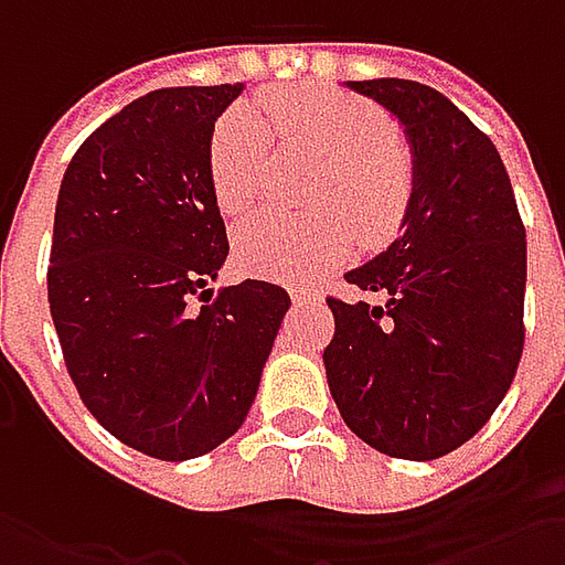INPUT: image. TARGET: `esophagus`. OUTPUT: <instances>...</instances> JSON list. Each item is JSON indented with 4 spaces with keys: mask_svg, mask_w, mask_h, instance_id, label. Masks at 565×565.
<instances>
[{
    "mask_svg": "<svg viewBox=\"0 0 565 565\" xmlns=\"http://www.w3.org/2000/svg\"><path fill=\"white\" fill-rule=\"evenodd\" d=\"M292 301H317V295L311 289H292Z\"/></svg>",
    "mask_w": 565,
    "mask_h": 565,
    "instance_id": "34e87169",
    "label": "esophagus"
}]
</instances>
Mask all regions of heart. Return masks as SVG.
Listing matches in <instances>:
<instances>
[{
    "label": "heart",
    "instance_id": "heart-1",
    "mask_svg": "<svg viewBox=\"0 0 565 565\" xmlns=\"http://www.w3.org/2000/svg\"><path fill=\"white\" fill-rule=\"evenodd\" d=\"M273 121L305 147L317 150L330 175L317 204L330 213L292 220L257 213L232 235L242 270L270 279H301L330 267L364 242H386L412 201L415 169L377 106L323 87H286L264 97ZM270 163V131L250 106L226 109L210 138L213 198L226 213H245L264 194Z\"/></svg>",
    "mask_w": 565,
    "mask_h": 565
}]
</instances>
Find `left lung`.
Returning <instances> with one entry per match:
<instances>
[{
    "instance_id": "8db88e82",
    "label": "left lung",
    "mask_w": 565,
    "mask_h": 565,
    "mask_svg": "<svg viewBox=\"0 0 565 565\" xmlns=\"http://www.w3.org/2000/svg\"><path fill=\"white\" fill-rule=\"evenodd\" d=\"M345 87L405 128L415 188L399 238L345 273L380 305L327 298V383L364 444L430 462L471 440L515 377L525 226L497 147L444 94L402 77Z\"/></svg>"
}]
</instances>
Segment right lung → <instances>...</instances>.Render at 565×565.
<instances>
[{"mask_svg":"<svg viewBox=\"0 0 565 565\" xmlns=\"http://www.w3.org/2000/svg\"><path fill=\"white\" fill-rule=\"evenodd\" d=\"M242 90L128 103L77 147L55 201L46 282L65 367L116 440L163 462L242 427L292 305L264 279L210 289L228 254L210 138Z\"/></svg>","mask_w":565,"mask_h":565,"instance_id":"add662e5","label":"right lung"}]
</instances>
